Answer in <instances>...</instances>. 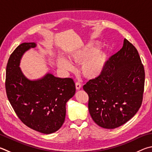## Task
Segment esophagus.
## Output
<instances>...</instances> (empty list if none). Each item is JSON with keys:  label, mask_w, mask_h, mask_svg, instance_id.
Masks as SVG:
<instances>
[{"label": "esophagus", "mask_w": 152, "mask_h": 152, "mask_svg": "<svg viewBox=\"0 0 152 152\" xmlns=\"http://www.w3.org/2000/svg\"><path fill=\"white\" fill-rule=\"evenodd\" d=\"M81 86H82V85H81L80 83V82H76V90H80V89Z\"/></svg>", "instance_id": "34e87169"}]
</instances>
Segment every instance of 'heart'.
<instances>
[{
    "mask_svg": "<svg viewBox=\"0 0 152 152\" xmlns=\"http://www.w3.org/2000/svg\"><path fill=\"white\" fill-rule=\"evenodd\" d=\"M100 44L90 42L83 47L71 52L69 59L72 62L81 63L80 70L83 75L88 78H96L103 73L106 67L107 55L106 51L98 49ZM58 66L64 71H71L74 66L68 59L59 56L57 59Z\"/></svg>",
    "mask_w": 152,
    "mask_h": 152,
    "instance_id": "obj_1",
    "label": "heart"
}]
</instances>
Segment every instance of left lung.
I'll use <instances>...</instances> for the list:
<instances>
[{
	"instance_id": "1",
	"label": "left lung",
	"mask_w": 152,
	"mask_h": 152,
	"mask_svg": "<svg viewBox=\"0 0 152 152\" xmlns=\"http://www.w3.org/2000/svg\"><path fill=\"white\" fill-rule=\"evenodd\" d=\"M144 68L137 49L126 38L122 48L107 60L103 73L83 86L94 122L114 129L128 122L142 105Z\"/></svg>"
}]
</instances>
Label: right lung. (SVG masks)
<instances>
[{
    "label": "right lung",
    "mask_w": 152,
    "mask_h": 152,
    "mask_svg": "<svg viewBox=\"0 0 152 152\" xmlns=\"http://www.w3.org/2000/svg\"><path fill=\"white\" fill-rule=\"evenodd\" d=\"M37 46L35 42L19 45L10 55L6 70V92L16 115L34 130L50 134L61 128L66 104L75 94L72 78H61L47 72L41 78L30 80L20 68L22 57Z\"/></svg>",
    "instance_id": "obj_1"
}]
</instances>
